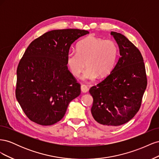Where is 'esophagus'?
Wrapping results in <instances>:
<instances>
[{
	"instance_id": "34e87169",
	"label": "esophagus",
	"mask_w": 159,
	"mask_h": 159,
	"mask_svg": "<svg viewBox=\"0 0 159 159\" xmlns=\"http://www.w3.org/2000/svg\"><path fill=\"white\" fill-rule=\"evenodd\" d=\"M88 89H88L87 85H84V84H82V85H81V91H82L83 93L88 92Z\"/></svg>"
}]
</instances>
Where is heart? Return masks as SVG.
<instances>
[{
    "label": "heart",
    "mask_w": 159,
    "mask_h": 159,
    "mask_svg": "<svg viewBox=\"0 0 159 159\" xmlns=\"http://www.w3.org/2000/svg\"><path fill=\"white\" fill-rule=\"evenodd\" d=\"M119 48L112 40L90 36L81 40L77 50H71L67 54V64L71 74L78 77L86 66L82 75L84 80H94L99 75L107 76L116 64Z\"/></svg>",
    "instance_id": "obj_1"
}]
</instances>
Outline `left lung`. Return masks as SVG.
Listing matches in <instances>:
<instances>
[{
	"label": "left lung",
	"instance_id": "1",
	"mask_svg": "<svg viewBox=\"0 0 159 159\" xmlns=\"http://www.w3.org/2000/svg\"><path fill=\"white\" fill-rule=\"evenodd\" d=\"M119 48L120 57L109 75L93 86L91 119L99 127L116 128L129 121L140 109L147 79L140 51L124 35L111 32Z\"/></svg>",
	"mask_w": 159,
	"mask_h": 159
}]
</instances>
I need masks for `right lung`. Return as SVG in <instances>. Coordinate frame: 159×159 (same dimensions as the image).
<instances>
[{
	"instance_id": "add662e5",
	"label": "right lung",
	"mask_w": 159,
	"mask_h": 159,
	"mask_svg": "<svg viewBox=\"0 0 159 159\" xmlns=\"http://www.w3.org/2000/svg\"><path fill=\"white\" fill-rule=\"evenodd\" d=\"M89 32L54 30L32 41L19 62L16 98L32 121L52 125L64 117L80 84L68 70L67 54L73 43Z\"/></svg>"
}]
</instances>
